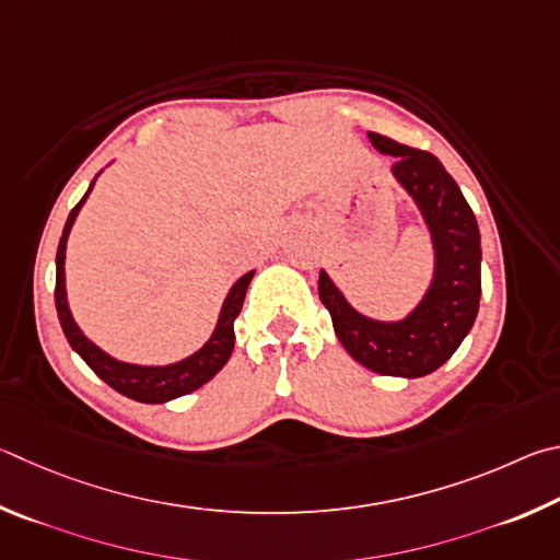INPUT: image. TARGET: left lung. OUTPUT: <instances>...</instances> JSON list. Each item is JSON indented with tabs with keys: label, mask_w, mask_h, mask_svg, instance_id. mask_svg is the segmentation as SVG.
<instances>
[{
	"label": "left lung",
	"mask_w": 560,
	"mask_h": 560,
	"mask_svg": "<svg viewBox=\"0 0 560 560\" xmlns=\"http://www.w3.org/2000/svg\"><path fill=\"white\" fill-rule=\"evenodd\" d=\"M378 152L394 156V176L413 196L433 235L435 275L420 305L400 322H376L349 305L325 270L319 300L337 337L361 366L384 376L433 374L472 329L482 295V248L477 219L438 156L369 132Z\"/></svg>",
	"instance_id": "1"
}]
</instances>
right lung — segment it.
Masks as SVG:
<instances>
[{
  "mask_svg": "<svg viewBox=\"0 0 560 560\" xmlns=\"http://www.w3.org/2000/svg\"><path fill=\"white\" fill-rule=\"evenodd\" d=\"M91 189H88L83 199L75 203V209L68 213L61 243H58V253H56L54 295H56L58 322H61L68 345H71V349L78 351V357H81L85 364L95 371V376H101L107 386L117 390V394H122L132 400H140V404H166V400L172 398L191 394V390L201 388L206 381H211L215 374H219V371L225 366V361L231 359V351L235 345L233 322L241 315L245 290H248L255 272L253 270L245 272L243 278L231 288L229 298H225L221 307L219 325H215L211 339L189 359L176 361V364H170V366H137V364H125V361L113 359L110 354H105L103 349H97L93 341L78 329L66 300V272H63L66 241H68V233H71L75 215L81 211V206L85 203Z\"/></svg>",
  "mask_w": 560,
  "mask_h": 560,
  "instance_id": "add662e5",
  "label": "right lung"
}]
</instances>
